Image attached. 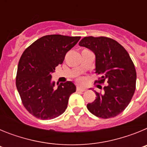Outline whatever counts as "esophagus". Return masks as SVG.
<instances>
[{"instance_id": "1", "label": "esophagus", "mask_w": 147, "mask_h": 147, "mask_svg": "<svg viewBox=\"0 0 147 147\" xmlns=\"http://www.w3.org/2000/svg\"><path fill=\"white\" fill-rule=\"evenodd\" d=\"M76 90L77 91H81V92H84L86 90V89L84 88H81V87H77V88H76Z\"/></svg>"}]
</instances>
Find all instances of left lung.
<instances>
[{
	"instance_id": "1",
	"label": "left lung",
	"mask_w": 147,
	"mask_h": 147,
	"mask_svg": "<svg viewBox=\"0 0 147 147\" xmlns=\"http://www.w3.org/2000/svg\"><path fill=\"white\" fill-rule=\"evenodd\" d=\"M79 45L91 50L96 56V73L98 84L107 83L103 93L87 105L88 110L97 117H115L128 106L136 90V71L129 54L121 45L105 37H85Z\"/></svg>"
}]
</instances>
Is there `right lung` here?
<instances>
[{"label": "right lung", "instance_id": "right-lung-1", "mask_svg": "<svg viewBox=\"0 0 147 147\" xmlns=\"http://www.w3.org/2000/svg\"><path fill=\"white\" fill-rule=\"evenodd\" d=\"M80 38L45 35L22 54L18 66L17 89L23 106L37 119L48 120L62 115L67 108L70 96L76 92V85L71 81L60 83L54 88L55 82L51 80V74Z\"/></svg>", "mask_w": 147, "mask_h": 147}]
</instances>
